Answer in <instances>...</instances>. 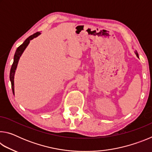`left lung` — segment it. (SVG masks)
<instances>
[{"mask_svg": "<svg viewBox=\"0 0 152 152\" xmlns=\"http://www.w3.org/2000/svg\"><path fill=\"white\" fill-rule=\"evenodd\" d=\"M135 53H136V55H137V57H139V56H138V53H137V51H136V52H135Z\"/></svg>", "mask_w": 152, "mask_h": 152, "instance_id": "8db88e82", "label": "left lung"}]
</instances>
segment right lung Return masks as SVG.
<instances>
[{
  "label": "right lung",
  "instance_id": "add662e5",
  "mask_svg": "<svg viewBox=\"0 0 152 152\" xmlns=\"http://www.w3.org/2000/svg\"><path fill=\"white\" fill-rule=\"evenodd\" d=\"M39 35H40V33L37 32L34 33L33 35L29 36V37L25 41L23 44H21L19 47L17 48L16 51H15V53L14 56V61H13V63L12 64L11 71H10V80H11V88H12V93H13V94L15 93L14 92V75H15V70H16L17 66L18 61H19V60L20 58V56H21L24 50H25V48H27V46L29 43L30 40H31L33 39V38L37 37Z\"/></svg>",
  "mask_w": 152,
  "mask_h": 152
}]
</instances>
